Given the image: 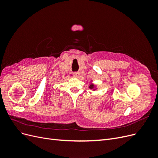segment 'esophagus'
Returning a JSON list of instances; mask_svg holds the SVG:
<instances>
[{"label": "esophagus", "instance_id": "1", "mask_svg": "<svg viewBox=\"0 0 158 158\" xmlns=\"http://www.w3.org/2000/svg\"><path fill=\"white\" fill-rule=\"evenodd\" d=\"M73 75H74V77H76V78H79L80 73H78V72H76V73H73Z\"/></svg>", "mask_w": 158, "mask_h": 158}]
</instances>
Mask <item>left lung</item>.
Here are the masks:
<instances>
[{"label":"left lung","mask_w":158,"mask_h":158,"mask_svg":"<svg viewBox=\"0 0 158 158\" xmlns=\"http://www.w3.org/2000/svg\"><path fill=\"white\" fill-rule=\"evenodd\" d=\"M95 88V85L94 84H89V89H92V90H96V88Z\"/></svg>","instance_id":"8db88e82"}]
</instances>
